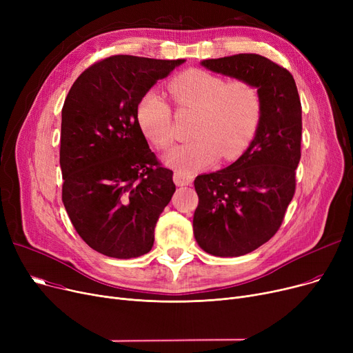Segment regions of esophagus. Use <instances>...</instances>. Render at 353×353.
Listing matches in <instances>:
<instances>
[{"label":"esophagus","instance_id":"1","mask_svg":"<svg viewBox=\"0 0 353 353\" xmlns=\"http://www.w3.org/2000/svg\"><path fill=\"white\" fill-rule=\"evenodd\" d=\"M173 180L177 186H189V184H192V181H193V176L184 173V172H174Z\"/></svg>","mask_w":353,"mask_h":353}]
</instances>
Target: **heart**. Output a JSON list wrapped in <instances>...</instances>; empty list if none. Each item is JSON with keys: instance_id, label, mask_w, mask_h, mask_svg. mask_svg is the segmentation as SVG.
I'll return each instance as SVG.
<instances>
[{"instance_id": "heart-1", "label": "heart", "mask_w": 353, "mask_h": 353, "mask_svg": "<svg viewBox=\"0 0 353 353\" xmlns=\"http://www.w3.org/2000/svg\"><path fill=\"white\" fill-rule=\"evenodd\" d=\"M169 91L179 110L196 111L190 134L165 156V163L184 173L210 165L220 154L233 160L253 140L262 119V99L248 80L226 81L200 68H190L169 81ZM137 119L145 137L160 148L174 141L173 111L157 91H147L137 105Z\"/></svg>"}]
</instances>
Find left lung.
Instances as JSON below:
<instances>
[{
    "label": "left lung",
    "instance_id": "left-lung-1",
    "mask_svg": "<svg viewBox=\"0 0 353 353\" xmlns=\"http://www.w3.org/2000/svg\"><path fill=\"white\" fill-rule=\"evenodd\" d=\"M206 68L250 81L262 99V119L248 150L233 164L194 180L199 246L220 257L243 256L279 230L296 189L302 105L292 74L259 54L201 61Z\"/></svg>",
    "mask_w": 353,
    "mask_h": 353
}]
</instances>
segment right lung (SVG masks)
Here are the masks:
<instances>
[{
    "mask_svg": "<svg viewBox=\"0 0 353 353\" xmlns=\"http://www.w3.org/2000/svg\"><path fill=\"white\" fill-rule=\"evenodd\" d=\"M184 60L111 55L84 70L61 111L63 203L96 252L132 259L152 250L159 216L176 190L150 150L140 99Z\"/></svg>",
    "mask_w": 353,
    "mask_h": 353,
    "instance_id": "obj_1",
    "label": "right lung"
}]
</instances>
